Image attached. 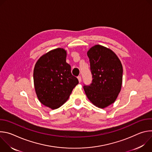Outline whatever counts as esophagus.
Wrapping results in <instances>:
<instances>
[{
	"label": "esophagus",
	"instance_id": "34e87169",
	"mask_svg": "<svg viewBox=\"0 0 152 152\" xmlns=\"http://www.w3.org/2000/svg\"><path fill=\"white\" fill-rule=\"evenodd\" d=\"M77 79H78L79 82H81V80H82V77H81V76H78V77H77Z\"/></svg>",
	"mask_w": 152,
	"mask_h": 152
}]
</instances>
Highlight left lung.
I'll list each match as a JSON object with an SVG mask.
<instances>
[{"mask_svg": "<svg viewBox=\"0 0 152 152\" xmlns=\"http://www.w3.org/2000/svg\"><path fill=\"white\" fill-rule=\"evenodd\" d=\"M90 59L92 83L83 86L85 94L95 106L104 108L113 103L120 92L122 64L111 49L95 45L87 52Z\"/></svg>", "mask_w": 152, "mask_h": 152, "instance_id": "obj_1", "label": "left lung"}]
</instances>
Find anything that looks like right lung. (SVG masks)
Masks as SVG:
<instances>
[{
    "mask_svg": "<svg viewBox=\"0 0 152 152\" xmlns=\"http://www.w3.org/2000/svg\"><path fill=\"white\" fill-rule=\"evenodd\" d=\"M66 51L57 48L39 58L34 70L35 90L39 102L52 110L66 102L78 84L71 66L66 62Z\"/></svg>",
    "mask_w": 152,
    "mask_h": 152,
    "instance_id": "right-lung-1",
    "label": "right lung"
}]
</instances>
